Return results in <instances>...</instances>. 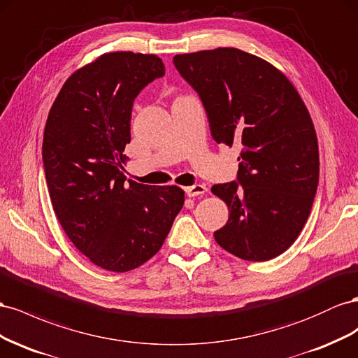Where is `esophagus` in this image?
<instances>
[{
    "label": "esophagus",
    "mask_w": 358,
    "mask_h": 358,
    "mask_svg": "<svg viewBox=\"0 0 358 358\" xmlns=\"http://www.w3.org/2000/svg\"><path fill=\"white\" fill-rule=\"evenodd\" d=\"M185 192H186V195H187L189 198H193V196L203 195V193L207 192V187L202 186V185H193V186L185 187Z\"/></svg>",
    "instance_id": "esophagus-1"
}]
</instances>
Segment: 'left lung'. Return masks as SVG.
Returning <instances> with one entry per match:
<instances>
[{
	"label": "left lung",
	"instance_id": "8db88e82",
	"mask_svg": "<svg viewBox=\"0 0 358 358\" xmlns=\"http://www.w3.org/2000/svg\"><path fill=\"white\" fill-rule=\"evenodd\" d=\"M206 108L213 139L237 145V180L214 185L229 219L217 244L246 261H268L297 240L320 180L318 141L300 94L280 70L236 48L173 57Z\"/></svg>",
	"mask_w": 358,
	"mask_h": 358
}]
</instances>
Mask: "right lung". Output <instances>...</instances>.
<instances>
[{
    "mask_svg": "<svg viewBox=\"0 0 358 358\" xmlns=\"http://www.w3.org/2000/svg\"><path fill=\"white\" fill-rule=\"evenodd\" d=\"M163 75L157 55L105 54L66 80L48 115L42 156L54 211L76 249L108 271L155 257L185 203L177 186L122 173L134 101Z\"/></svg>",
    "mask_w": 358,
    "mask_h": 358,
    "instance_id": "add662e5",
    "label": "right lung"
}]
</instances>
